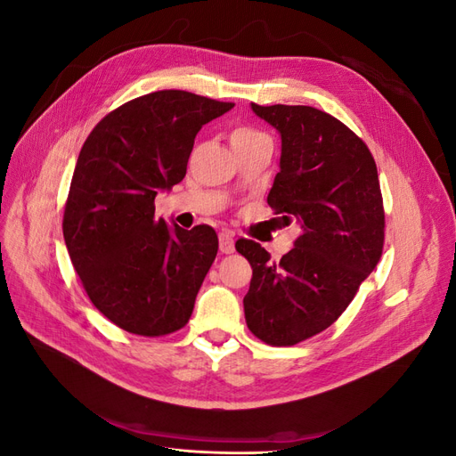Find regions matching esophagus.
Returning <instances> with one entry per match:
<instances>
[{"instance_id":"34e87169","label":"esophagus","mask_w":456,"mask_h":456,"mask_svg":"<svg viewBox=\"0 0 456 456\" xmlns=\"http://www.w3.org/2000/svg\"><path fill=\"white\" fill-rule=\"evenodd\" d=\"M218 247H220V253H233L236 251V245H233V233L230 230H223L218 233Z\"/></svg>"}]
</instances>
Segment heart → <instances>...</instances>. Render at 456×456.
Returning <instances> with one entry per match:
<instances>
[{
	"label": "heart",
	"instance_id": "b5f03b06",
	"mask_svg": "<svg viewBox=\"0 0 456 456\" xmlns=\"http://www.w3.org/2000/svg\"><path fill=\"white\" fill-rule=\"evenodd\" d=\"M260 134L258 131L251 129V127H236L232 133V141H238V139H249V136H256Z\"/></svg>",
	"mask_w": 456,
	"mask_h": 456
}]
</instances>
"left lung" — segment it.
I'll list each match as a JSON object with an SVG mask.
<instances>
[{"label":"left lung","instance_id":"1","mask_svg":"<svg viewBox=\"0 0 456 456\" xmlns=\"http://www.w3.org/2000/svg\"><path fill=\"white\" fill-rule=\"evenodd\" d=\"M251 108L281 134L268 205L300 233L280 262L253 240L236 241L253 268L245 322L270 346H295L333 325L379 265L384 207L377 163L360 136L322 110Z\"/></svg>","mask_w":456,"mask_h":456}]
</instances>
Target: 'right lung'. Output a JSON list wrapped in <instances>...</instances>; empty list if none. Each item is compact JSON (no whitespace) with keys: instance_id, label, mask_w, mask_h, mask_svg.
Instances as JSON below:
<instances>
[{"instance_id":"right-lung-1","label":"right lung","mask_w":456,"mask_h":456,"mask_svg":"<svg viewBox=\"0 0 456 456\" xmlns=\"http://www.w3.org/2000/svg\"><path fill=\"white\" fill-rule=\"evenodd\" d=\"M232 108L176 89L142 94L96 123L79 151L66 249L94 308L127 333L163 337L190 320L216 232L167 226L154 200L184 178L198 131Z\"/></svg>"}]
</instances>
